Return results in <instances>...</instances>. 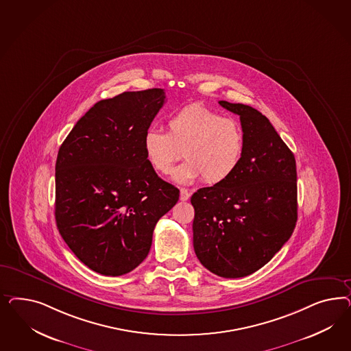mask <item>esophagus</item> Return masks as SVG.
<instances>
[{
  "label": "esophagus",
  "instance_id": "34e87169",
  "mask_svg": "<svg viewBox=\"0 0 351 351\" xmlns=\"http://www.w3.org/2000/svg\"><path fill=\"white\" fill-rule=\"evenodd\" d=\"M191 197V193L188 191V189L185 188H181L180 189V199L181 201H188Z\"/></svg>",
  "mask_w": 351,
  "mask_h": 351
}]
</instances>
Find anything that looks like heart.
Wrapping results in <instances>:
<instances>
[{"label": "heart", "mask_w": 351, "mask_h": 351, "mask_svg": "<svg viewBox=\"0 0 351 351\" xmlns=\"http://www.w3.org/2000/svg\"><path fill=\"white\" fill-rule=\"evenodd\" d=\"M149 165L167 175L182 156L184 163L173 171L178 182L199 178L207 184L228 180L241 165L245 150L242 128L202 104L185 106L167 121V132L150 128L143 138Z\"/></svg>", "instance_id": "heart-1"}]
</instances>
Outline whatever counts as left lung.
<instances>
[{
    "label": "left lung",
    "instance_id": "1",
    "mask_svg": "<svg viewBox=\"0 0 351 351\" xmlns=\"http://www.w3.org/2000/svg\"><path fill=\"white\" fill-rule=\"evenodd\" d=\"M238 114L245 136L239 167L228 180L191 195L193 245L206 269L242 278L267 264L298 221V172L293 153L257 109L220 100Z\"/></svg>",
    "mask_w": 351,
    "mask_h": 351
}]
</instances>
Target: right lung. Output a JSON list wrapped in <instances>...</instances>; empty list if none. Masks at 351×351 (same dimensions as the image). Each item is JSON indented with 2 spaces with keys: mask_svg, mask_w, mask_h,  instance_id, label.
<instances>
[{
  "mask_svg": "<svg viewBox=\"0 0 351 351\" xmlns=\"http://www.w3.org/2000/svg\"><path fill=\"white\" fill-rule=\"evenodd\" d=\"M163 88L97 101L72 128L55 165V220L78 260L123 276L148 256L157 221L180 191L149 165L143 138L165 104Z\"/></svg>",
  "mask_w": 351,
  "mask_h": 351,
  "instance_id": "add662e5",
  "label": "right lung"
}]
</instances>
